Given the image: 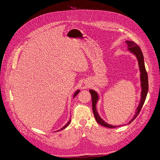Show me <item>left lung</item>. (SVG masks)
Segmentation results:
<instances>
[{"label":"left lung","mask_w":160,"mask_h":160,"mask_svg":"<svg viewBox=\"0 0 160 160\" xmlns=\"http://www.w3.org/2000/svg\"><path fill=\"white\" fill-rule=\"evenodd\" d=\"M127 43V46L128 49L134 54L135 56L138 58V62H139V70L141 72V87H142V92H141V102L139 103V105L138 108H137V111L135 112V115H134L133 118L130 120V122L128 123H130L132 122H133L136 117L138 116L139 114L142 107L145 102L147 94H148V73L146 72V70L145 68V65H144V56L141 50V48L137 45L134 42L132 41H125ZM89 92L91 94V96H92V110L94 112V115L95 117V118L97 121V122L108 128H117L119 127H121L122 125H118V126H114L109 125L108 123H106L105 122L102 120V119L99 117V114L97 112V109H96V103L99 99L98 95L96 92H95L93 90H90Z\"/></svg>","instance_id":"1"}]
</instances>
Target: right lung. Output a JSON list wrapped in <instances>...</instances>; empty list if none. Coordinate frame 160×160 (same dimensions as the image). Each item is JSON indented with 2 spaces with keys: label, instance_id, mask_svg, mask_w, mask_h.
<instances>
[{
  "label": "right lung",
  "instance_id": "obj_1",
  "mask_svg": "<svg viewBox=\"0 0 160 160\" xmlns=\"http://www.w3.org/2000/svg\"><path fill=\"white\" fill-rule=\"evenodd\" d=\"M79 92H80V90H78L77 91H76L75 93V94H74V95H73V98H75V96H77V94L79 93ZM70 122H71V120H69V122H68L67 123V124H66V125H64V127H63L62 128H61L60 130H58L57 132H58V131H59V130H62V129L65 128L66 127H67L68 125H69V124L70 123Z\"/></svg>",
  "mask_w": 160,
  "mask_h": 160
}]
</instances>
